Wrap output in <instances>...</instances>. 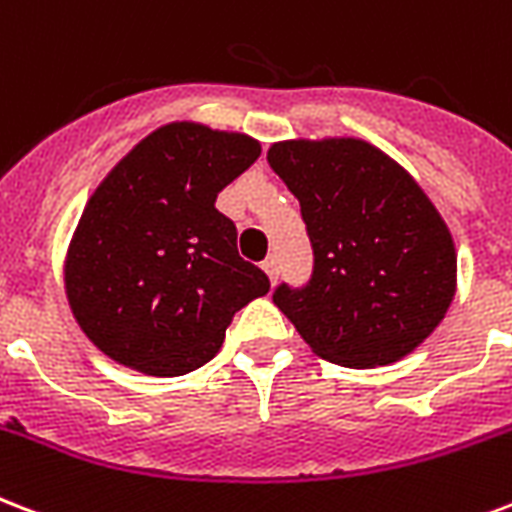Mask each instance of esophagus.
I'll return each instance as SVG.
<instances>
[{
    "instance_id": "1",
    "label": "esophagus",
    "mask_w": 512,
    "mask_h": 512,
    "mask_svg": "<svg viewBox=\"0 0 512 512\" xmlns=\"http://www.w3.org/2000/svg\"><path fill=\"white\" fill-rule=\"evenodd\" d=\"M263 271L268 273V279H271V282H276V276H279V257H276V255L265 257Z\"/></svg>"
}]
</instances>
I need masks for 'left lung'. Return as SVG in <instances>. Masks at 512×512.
I'll return each instance as SVG.
<instances>
[{"instance_id":"8db88e82","label":"left lung","mask_w":512,"mask_h":512,"mask_svg":"<svg viewBox=\"0 0 512 512\" xmlns=\"http://www.w3.org/2000/svg\"><path fill=\"white\" fill-rule=\"evenodd\" d=\"M268 163L300 201L314 249L311 279L279 284L273 303L322 360H403L456 292L454 239L438 209L400 163L351 136L276 142Z\"/></svg>"}]
</instances>
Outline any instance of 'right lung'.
<instances>
[{
    "mask_svg": "<svg viewBox=\"0 0 512 512\" xmlns=\"http://www.w3.org/2000/svg\"><path fill=\"white\" fill-rule=\"evenodd\" d=\"M257 155L247 134L169 123L96 187L64 284L77 325L107 357L147 376H185L220 351L236 311L271 290L214 206Z\"/></svg>",
    "mask_w": 512,
    "mask_h": 512,
    "instance_id": "add662e5",
    "label": "right lung"
}]
</instances>
